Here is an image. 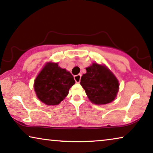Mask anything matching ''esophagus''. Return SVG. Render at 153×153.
I'll return each mask as SVG.
<instances>
[{
    "label": "esophagus",
    "mask_w": 153,
    "mask_h": 153,
    "mask_svg": "<svg viewBox=\"0 0 153 153\" xmlns=\"http://www.w3.org/2000/svg\"><path fill=\"white\" fill-rule=\"evenodd\" d=\"M81 76H82V75H81V74H78V75H75V76H74V80L75 81V82L79 83V82H80Z\"/></svg>",
    "instance_id": "34e87169"
}]
</instances>
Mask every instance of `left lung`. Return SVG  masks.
<instances>
[{"label": "left lung", "mask_w": 153, "mask_h": 153, "mask_svg": "<svg viewBox=\"0 0 153 153\" xmlns=\"http://www.w3.org/2000/svg\"><path fill=\"white\" fill-rule=\"evenodd\" d=\"M80 85L91 103L107 104L115 100L119 90V82L115 75L105 65L93 63L86 68Z\"/></svg>", "instance_id": "1"}]
</instances>
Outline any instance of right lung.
Here are the masks:
<instances>
[{"label":"right lung","instance_id":"1","mask_svg":"<svg viewBox=\"0 0 153 153\" xmlns=\"http://www.w3.org/2000/svg\"><path fill=\"white\" fill-rule=\"evenodd\" d=\"M75 82L69 71L59 66L57 63L48 62L36 77L34 90L41 102L56 105L67 97Z\"/></svg>","mask_w":153,"mask_h":153}]
</instances>
